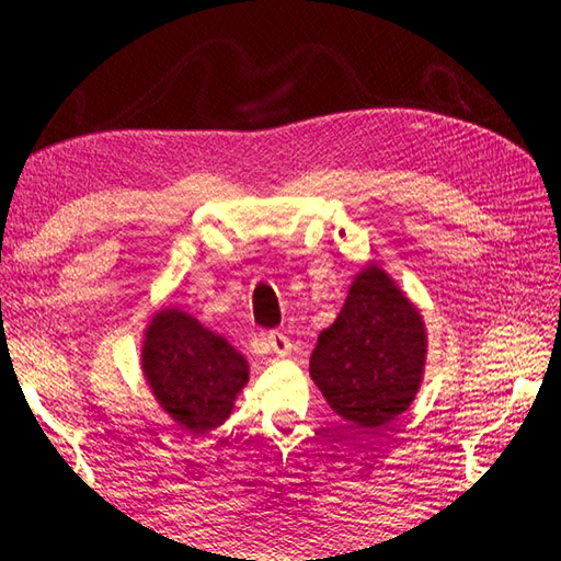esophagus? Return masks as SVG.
I'll return each mask as SVG.
<instances>
[{
  "mask_svg": "<svg viewBox=\"0 0 561 561\" xmlns=\"http://www.w3.org/2000/svg\"><path fill=\"white\" fill-rule=\"evenodd\" d=\"M267 342H270L272 352L277 354V356H287V354L291 352V340H289L287 335H284V332H279V330L270 332V335H267Z\"/></svg>",
  "mask_w": 561,
  "mask_h": 561,
  "instance_id": "1",
  "label": "esophagus"
}]
</instances>
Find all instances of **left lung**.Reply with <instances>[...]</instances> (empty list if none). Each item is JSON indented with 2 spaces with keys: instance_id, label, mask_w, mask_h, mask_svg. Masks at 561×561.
<instances>
[{
  "instance_id": "1",
  "label": "left lung",
  "mask_w": 561,
  "mask_h": 561,
  "mask_svg": "<svg viewBox=\"0 0 561 561\" xmlns=\"http://www.w3.org/2000/svg\"><path fill=\"white\" fill-rule=\"evenodd\" d=\"M426 330L378 265L356 274L335 323L318 335L311 378L344 420L376 428L410 408L422 386Z\"/></svg>"
}]
</instances>
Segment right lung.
<instances>
[{
	"mask_svg": "<svg viewBox=\"0 0 561 561\" xmlns=\"http://www.w3.org/2000/svg\"><path fill=\"white\" fill-rule=\"evenodd\" d=\"M141 371L153 398L183 432L199 436L226 422L248 383V362L221 335L178 308L151 318Z\"/></svg>",
	"mask_w": 561,
	"mask_h": 561,
	"instance_id": "add662e5",
	"label": "right lung"
}]
</instances>
